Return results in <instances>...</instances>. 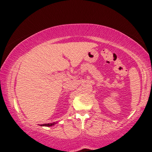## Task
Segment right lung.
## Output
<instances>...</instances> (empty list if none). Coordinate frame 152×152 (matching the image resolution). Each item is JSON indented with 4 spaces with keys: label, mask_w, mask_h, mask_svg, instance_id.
<instances>
[{
    "label": "right lung",
    "mask_w": 152,
    "mask_h": 152,
    "mask_svg": "<svg viewBox=\"0 0 152 152\" xmlns=\"http://www.w3.org/2000/svg\"><path fill=\"white\" fill-rule=\"evenodd\" d=\"M57 122H53V123H50V124H41L40 126H52L53 125H55Z\"/></svg>",
    "instance_id": "right-lung-1"
}]
</instances>
